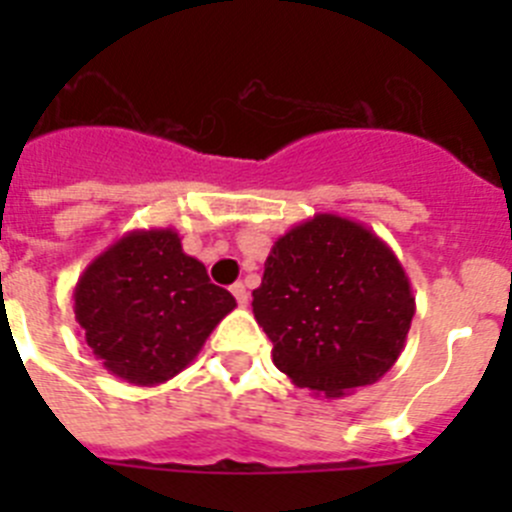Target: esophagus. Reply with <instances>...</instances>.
Listing matches in <instances>:
<instances>
[{"instance_id": "esophagus-1", "label": "esophagus", "mask_w": 512, "mask_h": 512, "mask_svg": "<svg viewBox=\"0 0 512 512\" xmlns=\"http://www.w3.org/2000/svg\"><path fill=\"white\" fill-rule=\"evenodd\" d=\"M230 292H233V297H235V300H238V305H241V307L248 305V289H246V284L235 282L233 287H230Z\"/></svg>"}]
</instances>
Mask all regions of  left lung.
Listing matches in <instances>:
<instances>
[{"instance_id":"left-lung-1","label":"left lung","mask_w":512,"mask_h":512,"mask_svg":"<svg viewBox=\"0 0 512 512\" xmlns=\"http://www.w3.org/2000/svg\"><path fill=\"white\" fill-rule=\"evenodd\" d=\"M251 305L279 372L328 400L390 372L415 315L395 251L366 225L330 212L274 241Z\"/></svg>"}]
</instances>
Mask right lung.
<instances>
[{"mask_svg": "<svg viewBox=\"0 0 512 512\" xmlns=\"http://www.w3.org/2000/svg\"><path fill=\"white\" fill-rule=\"evenodd\" d=\"M235 307L228 289L187 256L174 228L130 230L104 248L74 287V315L102 366L156 387L187 369Z\"/></svg>", "mask_w": 512, "mask_h": 512, "instance_id": "1", "label": "right lung"}]
</instances>
